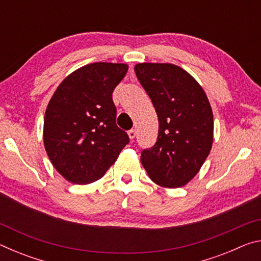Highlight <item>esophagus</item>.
Masks as SVG:
<instances>
[{"mask_svg": "<svg viewBox=\"0 0 261 261\" xmlns=\"http://www.w3.org/2000/svg\"><path fill=\"white\" fill-rule=\"evenodd\" d=\"M127 135H129V138L130 139H135V137H136V131L132 129V130H130V131H127Z\"/></svg>", "mask_w": 261, "mask_h": 261, "instance_id": "esophagus-1", "label": "esophagus"}]
</instances>
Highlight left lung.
<instances>
[{"instance_id": "1", "label": "left lung", "mask_w": 261, "mask_h": 261, "mask_svg": "<svg viewBox=\"0 0 261 261\" xmlns=\"http://www.w3.org/2000/svg\"><path fill=\"white\" fill-rule=\"evenodd\" d=\"M136 76L159 117L158 140L140 161L154 183L184 187L200 170L213 144V112L191 74L170 63H138Z\"/></svg>"}]
</instances>
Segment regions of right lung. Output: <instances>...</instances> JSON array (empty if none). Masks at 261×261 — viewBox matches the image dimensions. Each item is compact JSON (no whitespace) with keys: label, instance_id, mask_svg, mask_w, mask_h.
Segmentation results:
<instances>
[{"label":"right lung","instance_id":"obj_1","mask_svg":"<svg viewBox=\"0 0 261 261\" xmlns=\"http://www.w3.org/2000/svg\"><path fill=\"white\" fill-rule=\"evenodd\" d=\"M127 64L96 62L70 73L53 94L43 122V145L53 166L74 184L100 179L129 144L116 125L113 92Z\"/></svg>","mask_w":261,"mask_h":261}]
</instances>
